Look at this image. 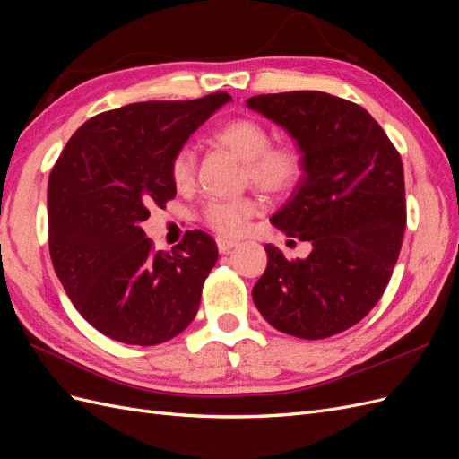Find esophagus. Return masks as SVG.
<instances>
[{
	"label": "esophagus",
	"mask_w": 459,
	"mask_h": 459,
	"mask_svg": "<svg viewBox=\"0 0 459 459\" xmlns=\"http://www.w3.org/2000/svg\"><path fill=\"white\" fill-rule=\"evenodd\" d=\"M216 245H218V251H220L221 255H226V253L231 251L233 247H238L239 241H238V239H228V238H218V239H216Z\"/></svg>",
	"instance_id": "esophagus-1"
}]
</instances>
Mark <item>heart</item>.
I'll return each instance as SVG.
<instances>
[{
    "label": "heart",
    "instance_id": "heart-1",
    "mask_svg": "<svg viewBox=\"0 0 459 459\" xmlns=\"http://www.w3.org/2000/svg\"><path fill=\"white\" fill-rule=\"evenodd\" d=\"M214 142L238 155L247 169V179L258 189L283 195L293 189L302 178L304 159L299 147L290 143L272 145V134L255 118H235L214 132ZM170 176L176 187L186 189L195 178V152L191 147L179 149L170 164ZM260 211L255 199L211 201L203 208L208 226L221 235H239L248 218Z\"/></svg>",
    "mask_w": 459,
    "mask_h": 459
}]
</instances>
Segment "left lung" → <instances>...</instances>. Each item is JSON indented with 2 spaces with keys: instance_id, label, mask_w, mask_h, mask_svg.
Instances as JSON below:
<instances>
[{
  "instance_id": "obj_1",
  "label": "left lung",
  "mask_w": 459,
  "mask_h": 459,
  "mask_svg": "<svg viewBox=\"0 0 459 459\" xmlns=\"http://www.w3.org/2000/svg\"><path fill=\"white\" fill-rule=\"evenodd\" d=\"M247 107L281 126L302 152L300 182L272 224L312 243L297 260L266 245L253 300L287 335H337L377 304L398 260L406 228L400 155L366 108L335 95L268 93Z\"/></svg>"
}]
</instances>
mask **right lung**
I'll list each match as a JSON object with an SVG mask.
<instances>
[{
	"label": "right lung",
	"mask_w": 459,
	"mask_h": 459,
	"mask_svg": "<svg viewBox=\"0 0 459 459\" xmlns=\"http://www.w3.org/2000/svg\"><path fill=\"white\" fill-rule=\"evenodd\" d=\"M231 101L226 91L193 101H143L97 115L74 132L48 186L49 255L68 299L103 335L152 346L195 317L218 247L186 231L155 251L142 224L176 197L170 164L189 135Z\"/></svg>",
	"instance_id": "obj_1"
}]
</instances>
